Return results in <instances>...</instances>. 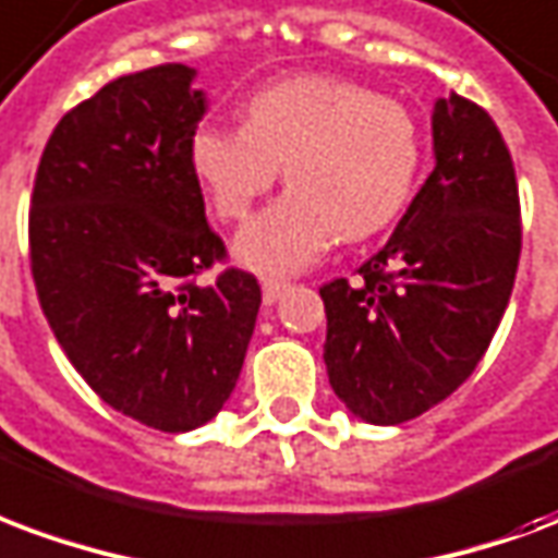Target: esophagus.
<instances>
[{
  "instance_id": "34e87169",
  "label": "esophagus",
  "mask_w": 558,
  "mask_h": 558,
  "mask_svg": "<svg viewBox=\"0 0 558 558\" xmlns=\"http://www.w3.org/2000/svg\"><path fill=\"white\" fill-rule=\"evenodd\" d=\"M287 290H290V283H287V280L266 278L263 280V301H266V304H275V301H278Z\"/></svg>"
}]
</instances>
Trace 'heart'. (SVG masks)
<instances>
[{"mask_svg":"<svg viewBox=\"0 0 558 558\" xmlns=\"http://www.w3.org/2000/svg\"><path fill=\"white\" fill-rule=\"evenodd\" d=\"M189 165L225 221H242L287 174L292 189L239 233L236 254L257 271L290 275L340 236L381 233L405 209L420 130L408 106L357 82L295 76L259 88L245 123H201Z\"/></svg>","mask_w":558,"mask_h":558,"instance_id":"heart-1","label":"heart"}]
</instances>
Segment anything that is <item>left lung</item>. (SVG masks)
Wrapping results in <instances>:
<instances>
[{"label": "left lung", "instance_id": "obj_1", "mask_svg": "<svg viewBox=\"0 0 558 558\" xmlns=\"http://www.w3.org/2000/svg\"><path fill=\"white\" fill-rule=\"evenodd\" d=\"M435 171L390 242L319 290L333 393L375 426L444 402L488 352L521 259L511 153L476 102L437 100Z\"/></svg>", "mask_w": 558, "mask_h": 558}]
</instances>
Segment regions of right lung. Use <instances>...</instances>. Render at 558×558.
<instances>
[{
	"mask_svg": "<svg viewBox=\"0 0 558 558\" xmlns=\"http://www.w3.org/2000/svg\"><path fill=\"white\" fill-rule=\"evenodd\" d=\"M185 64L130 73L49 135L28 209V259L56 340L114 411L189 432L242 373L259 283L206 221L189 142L206 102Z\"/></svg>",
	"mask_w": 558,
	"mask_h": 558,
	"instance_id": "right-lung-1",
	"label": "right lung"
}]
</instances>
